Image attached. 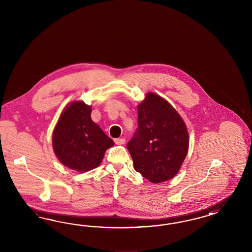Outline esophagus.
<instances>
[{"instance_id":"esophagus-1","label":"esophagus","mask_w":252,"mask_h":252,"mask_svg":"<svg viewBox=\"0 0 252 252\" xmlns=\"http://www.w3.org/2000/svg\"><path fill=\"white\" fill-rule=\"evenodd\" d=\"M115 144H117V145H123V144L126 143V139H125L124 137H121V138H115Z\"/></svg>"}]
</instances>
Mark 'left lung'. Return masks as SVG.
I'll return each mask as SVG.
<instances>
[{
	"label": "left lung",
	"mask_w": 252,
	"mask_h": 252,
	"mask_svg": "<svg viewBox=\"0 0 252 252\" xmlns=\"http://www.w3.org/2000/svg\"><path fill=\"white\" fill-rule=\"evenodd\" d=\"M138 127L127 143L135 170L152 183L177 175L189 152V137L183 118L167 100L148 92L137 105Z\"/></svg>",
	"instance_id": "left-lung-1"
}]
</instances>
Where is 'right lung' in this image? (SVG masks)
<instances>
[{"mask_svg":"<svg viewBox=\"0 0 252 252\" xmlns=\"http://www.w3.org/2000/svg\"><path fill=\"white\" fill-rule=\"evenodd\" d=\"M92 106L74 100L62 111L53 131L54 154L62 163L78 173L98 167L107 149L115 145L92 120Z\"/></svg>","mask_w":252,"mask_h":252,"instance_id":"add662e5","label":"right lung"}]
</instances>
